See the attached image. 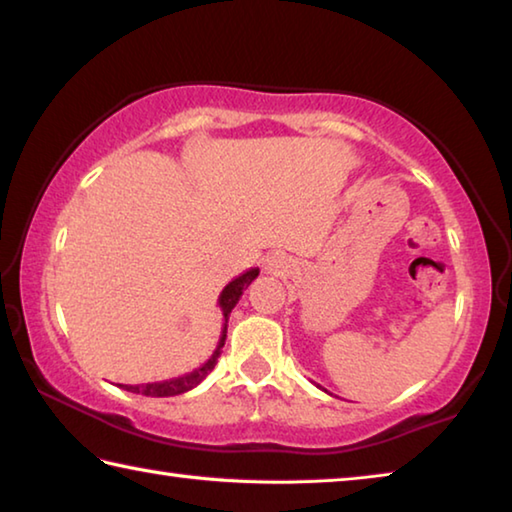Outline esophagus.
Returning <instances> with one entry per match:
<instances>
[{"instance_id": "obj_1", "label": "esophagus", "mask_w": 512, "mask_h": 512, "mask_svg": "<svg viewBox=\"0 0 512 512\" xmlns=\"http://www.w3.org/2000/svg\"><path fill=\"white\" fill-rule=\"evenodd\" d=\"M277 268H280V262H277L275 257H268L266 259V271H277Z\"/></svg>"}]
</instances>
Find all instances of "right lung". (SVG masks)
I'll return each mask as SVG.
<instances>
[{
  "mask_svg": "<svg viewBox=\"0 0 512 512\" xmlns=\"http://www.w3.org/2000/svg\"><path fill=\"white\" fill-rule=\"evenodd\" d=\"M257 275H259V268H248L246 273H241L239 277H235V280L225 284V289L221 291V296H219V307L223 311L221 339H219V345H216V350L212 352V357L207 359L201 368L187 372V375L173 377V379L151 381V384H137V386L119 384V388H124V391H128V393H137V395H146V397H173V395H183L187 391H192V388L201 384V381L214 370L216 361H219V357H221V348L225 345V334H228L230 311L235 309V305L241 298V293H244V289H248V284L253 282Z\"/></svg>",
  "mask_w": 512,
  "mask_h": 512,
  "instance_id": "obj_1",
  "label": "right lung"
}]
</instances>
